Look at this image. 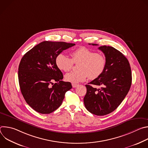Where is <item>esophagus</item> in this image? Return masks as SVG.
<instances>
[{
	"label": "esophagus",
	"mask_w": 148,
	"mask_h": 148,
	"mask_svg": "<svg viewBox=\"0 0 148 148\" xmlns=\"http://www.w3.org/2000/svg\"><path fill=\"white\" fill-rule=\"evenodd\" d=\"M72 86H73V88H76L77 87H78V84H72Z\"/></svg>",
	"instance_id": "obj_1"
}]
</instances>
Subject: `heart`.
I'll return each mask as SVG.
<instances>
[{"label":"heart","mask_w":148,"mask_h":148,"mask_svg":"<svg viewBox=\"0 0 148 148\" xmlns=\"http://www.w3.org/2000/svg\"><path fill=\"white\" fill-rule=\"evenodd\" d=\"M71 58L64 54H59L56 58L57 67L61 71H70L74 63L77 64L78 71L70 72L65 75L66 81L72 84H77L85 81L88 77L95 79L99 77L103 73L107 64L105 57L86 47H81L71 54Z\"/></svg>","instance_id":"obj_1"}]
</instances>
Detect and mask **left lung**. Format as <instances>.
<instances>
[{"label": "left lung", "mask_w": 148, "mask_h": 148, "mask_svg": "<svg viewBox=\"0 0 148 148\" xmlns=\"http://www.w3.org/2000/svg\"><path fill=\"white\" fill-rule=\"evenodd\" d=\"M98 49L105 55L106 67L99 77L86 85L87 93L84 103L90 112L103 116L116 110L127 95L132 83V73L128 59L119 51L107 46ZM95 85L101 88L97 89Z\"/></svg>", "instance_id": "obj_1"}]
</instances>
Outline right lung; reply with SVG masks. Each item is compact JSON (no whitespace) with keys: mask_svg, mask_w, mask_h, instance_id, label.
Returning <instances> with one entry per match:
<instances>
[{"mask_svg":"<svg viewBox=\"0 0 148 148\" xmlns=\"http://www.w3.org/2000/svg\"><path fill=\"white\" fill-rule=\"evenodd\" d=\"M74 43L45 41L22 57L18 66L20 88L27 104L37 112L48 114L62 103L66 92L72 88L56 63L57 56ZM55 83H54V82Z\"/></svg>","mask_w":148,"mask_h":148,"instance_id":"obj_1","label":"right lung"}]
</instances>
